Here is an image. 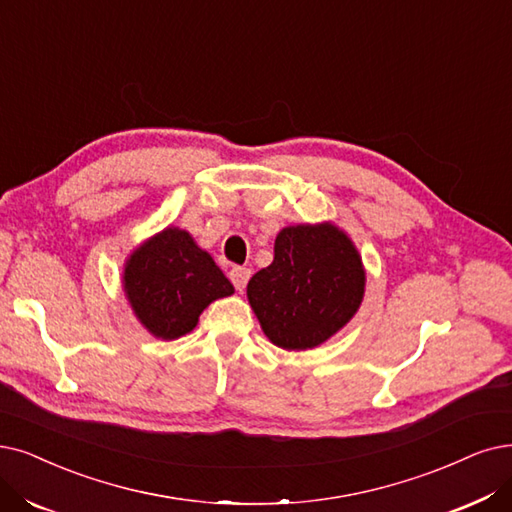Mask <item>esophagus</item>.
<instances>
[{
	"label": "esophagus",
	"mask_w": 512,
	"mask_h": 512,
	"mask_svg": "<svg viewBox=\"0 0 512 512\" xmlns=\"http://www.w3.org/2000/svg\"><path fill=\"white\" fill-rule=\"evenodd\" d=\"M250 277H252V271H250L248 267H233V269L229 271V279H231V283L235 285L237 292H243V290H245V285H248Z\"/></svg>",
	"instance_id": "obj_1"
}]
</instances>
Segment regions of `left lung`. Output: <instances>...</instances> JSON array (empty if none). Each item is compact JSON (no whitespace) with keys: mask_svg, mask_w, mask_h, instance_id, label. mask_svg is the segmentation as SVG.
Instances as JSON below:
<instances>
[{"mask_svg":"<svg viewBox=\"0 0 512 512\" xmlns=\"http://www.w3.org/2000/svg\"><path fill=\"white\" fill-rule=\"evenodd\" d=\"M365 273L351 239L334 224H298L275 239V258L248 283L267 338L288 351L325 342L361 304Z\"/></svg>","mask_w":512,"mask_h":512,"instance_id":"8db88e82","label":"left lung"}]
</instances>
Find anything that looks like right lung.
<instances>
[{"mask_svg":"<svg viewBox=\"0 0 512 512\" xmlns=\"http://www.w3.org/2000/svg\"><path fill=\"white\" fill-rule=\"evenodd\" d=\"M124 288L140 323L163 340L185 336L212 300L233 294L212 256L180 229L140 245L126 264Z\"/></svg>","mask_w":512,"mask_h":512,"instance_id":"right-lung-1","label":"right lung"}]
</instances>
